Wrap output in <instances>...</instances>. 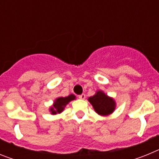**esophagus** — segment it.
<instances>
[{
	"mask_svg": "<svg viewBox=\"0 0 159 159\" xmlns=\"http://www.w3.org/2000/svg\"><path fill=\"white\" fill-rule=\"evenodd\" d=\"M79 99H84L85 98H86V95H84V94H81V95H79Z\"/></svg>",
	"mask_w": 159,
	"mask_h": 159,
	"instance_id": "obj_1",
	"label": "esophagus"
}]
</instances>
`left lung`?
Instances as JSON below:
<instances>
[{
	"mask_svg": "<svg viewBox=\"0 0 159 159\" xmlns=\"http://www.w3.org/2000/svg\"><path fill=\"white\" fill-rule=\"evenodd\" d=\"M88 101L91 102L95 112L102 116L111 115L116 107V101L113 98L107 95L102 91H98L93 96L89 97Z\"/></svg>",
	"mask_w": 159,
	"mask_h": 159,
	"instance_id": "obj_1",
	"label": "left lung"
}]
</instances>
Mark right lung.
<instances>
[{"mask_svg":"<svg viewBox=\"0 0 159 159\" xmlns=\"http://www.w3.org/2000/svg\"><path fill=\"white\" fill-rule=\"evenodd\" d=\"M75 99V96L72 94L67 97H59L56 100L54 101L52 106L50 107L49 111H51V114L52 115H57V114H60L64 110V107L71 100H74Z\"/></svg>","mask_w":159,"mask_h":159,"instance_id":"obj_1","label":"right lung"}]
</instances>
